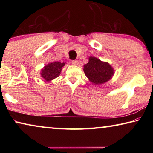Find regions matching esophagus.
I'll return each instance as SVG.
<instances>
[{
  "mask_svg": "<svg viewBox=\"0 0 153 153\" xmlns=\"http://www.w3.org/2000/svg\"><path fill=\"white\" fill-rule=\"evenodd\" d=\"M71 63L73 64L74 65H78V61L73 60V61H71Z\"/></svg>",
  "mask_w": 153,
  "mask_h": 153,
  "instance_id": "1",
  "label": "esophagus"
}]
</instances>
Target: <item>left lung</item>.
<instances>
[{
  "label": "left lung",
  "mask_w": 153,
  "mask_h": 153,
  "mask_svg": "<svg viewBox=\"0 0 153 153\" xmlns=\"http://www.w3.org/2000/svg\"><path fill=\"white\" fill-rule=\"evenodd\" d=\"M85 75L94 84H102L109 80L114 71L109 64L95 57L89 58V62L84 65Z\"/></svg>",
  "instance_id": "obj_1"
}]
</instances>
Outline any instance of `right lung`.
Masks as SVG:
<instances>
[{"label":"right lung","mask_w":153,"mask_h":153,"mask_svg":"<svg viewBox=\"0 0 153 153\" xmlns=\"http://www.w3.org/2000/svg\"><path fill=\"white\" fill-rule=\"evenodd\" d=\"M64 65L65 63H60L58 61L49 63L44 67L43 69H42L41 76L46 81H51V80L57 77L60 75L62 67Z\"/></svg>","instance_id":"add662e5"}]
</instances>
